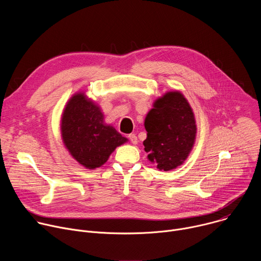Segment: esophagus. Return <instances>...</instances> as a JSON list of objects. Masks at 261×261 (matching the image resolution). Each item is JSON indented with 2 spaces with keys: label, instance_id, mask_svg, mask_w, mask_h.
I'll return each instance as SVG.
<instances>
[{
  "label": "esophagus",
  "instance_id": "1",
  "mask_svg": "<svg viewBox=\"0 0 261 261\" xmlns=\"http://www.w3.org/2000/svg\"><path fill=\"white\" fill-rule=\"evenodd\" d=\"M128 138H129V140L133 143V144H136L137 142H138V139H137V136L135 135V134H130L129 136H128Z\"/></svg>",
  "mask_w": 261,
  "mask_h": 261
}]
</instances>
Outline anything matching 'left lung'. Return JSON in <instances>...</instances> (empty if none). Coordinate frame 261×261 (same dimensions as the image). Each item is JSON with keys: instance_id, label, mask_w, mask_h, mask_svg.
Returning <instances> with one entry per match:
<instances>
[{"instance_id": "1", "label": "left lung", "mask_w": 261, "mask_h": 261, "mask_svg": "<svg viewBox=\"0 0 261 261\" xmlns=\"http://www.w3.org/2000/svg\"><path fill=\"white\" fill-rule=\"evenodd\" d=\"M144 127V151L157 168L168 171L187 159L197 129L193 110L180 92H168L157 99L145 117Z\"/></svg>"}]
</instances>
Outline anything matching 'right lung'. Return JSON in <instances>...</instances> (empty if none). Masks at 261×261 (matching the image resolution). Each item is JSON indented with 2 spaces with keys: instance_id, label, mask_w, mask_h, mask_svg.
<instances>
[{
  "instance_id": "add662e5",
  "label": "right lung",
  "mask_w": 261,
  "mask_h": 261,
  "mask_svg": "<svg viewBox=\"0 0 261 261\" xmlns=\"http://www.w3.org/2000/svg\"><path fill=\"white\" fill-rule=\"evenodd\" d=\"M61 131L71 156L88 169L102 166L117 146L128 141L113 126L104 124L100 107L85 93L73 95L68 101Z\"/></svg>"
}]
</instances>
